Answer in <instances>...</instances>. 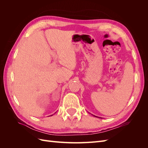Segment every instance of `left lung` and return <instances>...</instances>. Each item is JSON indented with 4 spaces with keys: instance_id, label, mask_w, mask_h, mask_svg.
I'll use <instances>...</instances> for the list:
<instances>
[{
    "instance_id": "left-lung-1",
    "label": "left lung",
    "mask_w": 148,
    "mask_h": 148,
    "mask_svg": "<svg viewBox=\"0 0 148 148\" xmlns=\"http://www.w3.org/2000/svg\"><path fill=\"white\" fill-rule=\"evenodd\" d=\"M95 117H96V116H95Z\"/></svg>"
}]
</instances>
